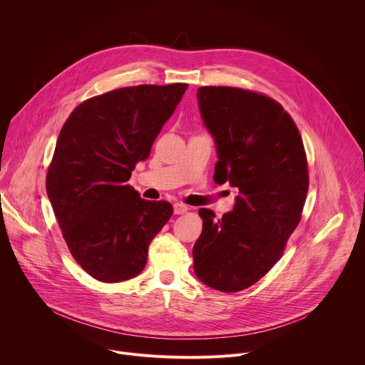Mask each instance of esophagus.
<instances>
[{"label": "esophagus", "instance_id": "34e87169", "mask_svg": "<svg viewBox=\"0 0 365 365\" xmlns=\"http://www.w3.org/2000/svg\"><path fill=\"white\" fill-rule=\"evenodd\" d=\"M189 210L187 207V205H185V203H180V202H176L175 205H173V211H175V214L176 215H180V214H185L186 211Z\"/></svg>", "mask_w": 365, "mask_h": 365}]
</instances>
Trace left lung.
Masks as SVG:
<instances>
[{
	"label": "left lung",
	"instance_id": "obj_1",
	"mask_svg": "<svg viewBox=\"0 0 365 365\" xmlns=\"http://www.w3.org/2000/svg\"><path fill=\"white\" fill-rule=\"evenodd\" d=\"M197 106L217 144L214 180H228L240 195L221 220L199 210L193 270L206 286L240 292L269 273L300 222L309 189L306 153L292 117L263 93L202 86Z\"/></svg>",
	"mask_w": 365,
	"mask_h": 365
}]
</instances>
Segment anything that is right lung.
Segmentation results:
<instances>
[{"mask_svg":"<svg viewBox=\"0 0 365 365\" xmlns=\"http://www.w3.org/2000/svg\"><path fill=\"white\" fill-rule=\"evenodd\" d=\"M186 83L138 85L83 101L58 137L46 190L76 263L93 279L140 274L151 240L173 214L127 185L175 113Z\"/></svg>","mask_w":365,"mask_h":365,"instance_id":"add662e5","label":"right lung"}]
</instances>
